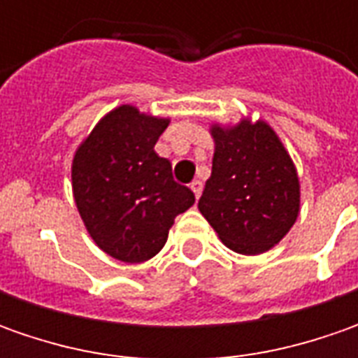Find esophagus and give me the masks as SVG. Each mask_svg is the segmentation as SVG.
Listing matches in <instances>:
<instances>
[{"label":"esophagus","instance_id":"esophagus-1","mask_svg":"<svg viewBox=\"0 0 358 358\" xmlns=\"http://www.w3.org/2000/svg\"><path fill=\"white\" fill-rule=\"evenodd\" d=\"M191 189H193V193H195V197L199 199V197H201V191H203V181H199V179H197V181H193V183H191Z\"/></svg>","mask_w":358,"mask_h":358}]
</instances>
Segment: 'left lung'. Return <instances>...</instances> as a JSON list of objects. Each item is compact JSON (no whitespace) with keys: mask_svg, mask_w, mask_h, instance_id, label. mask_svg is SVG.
Instances as JSON below:
<instances>
[{"mask_svg":"<svg viewBox=\"0 0 358 358\" xmlns=\"http://www.w3.org/2000/svg\"><path fill=\"white\" fill-rule=\"evenodd\" d=\"M211 177L199 211L229 249L259 255L289 233L299 215V177L267 123L213 127Z\"/></svg>","mask_w":358,"mask_h":358,"instance_id":"left-lung-1","label":"left lung"}]
</instances>
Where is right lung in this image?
<instances>
[{
	"mask_svg": "<svg viewBox=\"0 0 358 358\" xmlns=\"http://www.w3.org/2000/svg\"><path fill=\"white\" fill-rule=\"evenodd\" d=\"M167 119L123 105L105 115L73 159V197L93 241L125 263H143L163 249L175 217L195 203L155 153Z\"/></svg>",
	"mask_w": 358,
	"mask_h": 358,
	"instance_id": "1",
	"label": "right lung"
}]
</instances>
